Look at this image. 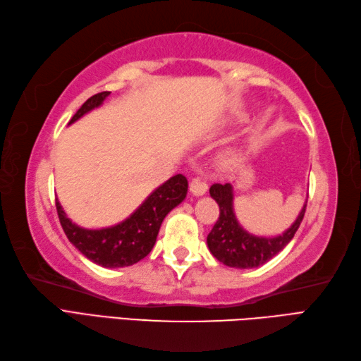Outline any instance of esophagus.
Listing matches in <instances>:
<instances>
[{
    "label": "esophagus",
    "instance_id": "34e87169",
    "mask_svg": "<svg viewBox=\"0 0 361 361\" xmlns=\"http://www.w3.org/2000/svg\"><path fill=\"white\" fill-rule=\"evenodd\" d=\"M207 188H209L207 182L200 179V178H196V179H193V180L190 182V191H191V193H193L195 196H202V195H205V191H207Z\"/></svg>",
    "mask_w": 361,
    "mask_h": 361
}]
</instances>
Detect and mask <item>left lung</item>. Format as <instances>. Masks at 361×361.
<instances>
[{
	"instance_id": "left-lung-1",
	"label": "left lung",
	"mask_w": 361,
	"mask_h": 361,
	"mask_svg": "<svg viewBox=\"0 0 361 361\" xmlns=\"http://www.w3.org/2000/svg\"><path fill=\"white\" fill-rule=\"evenodd\" d=\"M210 196L219 205V218L207 235V245L212 255L226 267L251 269L262 267L273 259L293 240L302 223L307 202L288 229L277 237H257L240 226L233 212L232 183H213Z\"/></svg>"
}]
</instances>
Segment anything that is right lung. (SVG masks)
<instances>
[{
    "instance_id": "right-lung-1",
    "label": "right lung",
    "mask_w": 361,
    "mask_h": 361,
    "mask_svg": "<svg viewBox=\"0 0 361 361\" xmlns=\"http://www.w3.org/2000/svg\"><path fill=\"white\" fill-rule=\"evenodd\" d=\"M109 94L110 92H101L88 98L73 115L70 124L99 107ZM187 190L188 182L185 176L176 174L154 190L129 218L106 229H84L75 224L57 200L56 209L65 235L80 254L99 267L123 268L140 262L151 252L156 245L161 221L185 200Z\"/></svg>"
}]
</instances>
